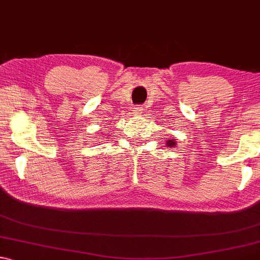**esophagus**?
I'll return each mask as SVG.
<instances>
[{"label": "esophagus", "mask_w": 260, "mask_h": 260, "mask_svg": "<svg viewBox=\"0 0 260 260\" xmlns=\"http://www.w3.org/2000/svg\"><path fill=\"white\" fill-rule=\"evenodd\" d=\"M142 111H143L142 106H136V107L134 108V114H135V115H140L141 113H142Z\"/></svg>", "instance_id": "34e87169"}]
</instances>
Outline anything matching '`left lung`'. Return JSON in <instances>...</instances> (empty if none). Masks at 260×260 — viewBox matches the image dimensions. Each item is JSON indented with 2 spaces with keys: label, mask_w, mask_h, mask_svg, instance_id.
Returning <instances> with one entry per match:
<instances>
[{
  "label": "left lung",
  "mask_w": 260,
  "mask_h": 260,
  "mask_svg": "<svg viewBox=\"0 0 260 260\" xmlns=\"http://www.w3.org/2000/svg\"><path fill=\"white\" fill-rule=\"evenodd\" d=\"M166 145H168L169 147H174L176 145V142H175L174 140H169L168 142H166Z\"/></svg>",
  "instance_id": "8db88e82"
}]
</instances>
